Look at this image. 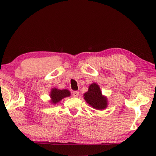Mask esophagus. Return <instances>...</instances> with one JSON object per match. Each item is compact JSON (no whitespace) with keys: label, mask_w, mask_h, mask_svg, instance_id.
<instances>
[{"label":"esophagus","mask_w":156,"mask_h":156,"mask_svg":"<svg viewBox=\"0 0 156 156\" xmlns=\"http://www.w3.org/2000/svg\"><path fill=\"white\" fill-rule=\"evenodd\" d=\"M72 94L74 97H78L79 96V92L78 91H74V92H73Z\"/></svg>","instance_id":"obj_1"}]
</instances>
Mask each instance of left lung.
I'll return each mask as SVG.
<instances>
[{
    "instance_id": "obj_1",
    "label": "left lung",
    "mask_w": 156,
    "mask_h": 156,
    "mask_svg": "<svg viewBox=\"0 0 156 156\" xmlns=\"http://www.w3.org/2000/svg\"><path fill=\"white\" fill-rule=\"evenodd\" d=\"M84 98L87 103L97 110H104L108 107V99L102 94L99 85L92 83L88 87V90L84 94Z\"/></svg>"
}]
</instances>
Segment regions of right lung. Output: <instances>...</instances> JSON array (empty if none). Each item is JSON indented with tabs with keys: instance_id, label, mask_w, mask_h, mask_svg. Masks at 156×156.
Listing matches in <instances>:
<instances>
[{
	"instance_id": "add662e5",
	"label": "right lung",
	"mask_w": 156,
	"mask_h": 156,
	"mask_svg": "<svg viewBox=\"0 0 156 156\" xmlns=\"http://www.w3.org/2000/svg\"><path fill=\"white\" fill-rule=\"evenodd\" d=\"M70 94V92L68 89L59 90L57 88H53L51 90L50 94H49V97H50L49 102L52 105H55L60 102L63 98L69 97Z\"/></svg>"
}]
</instances>
